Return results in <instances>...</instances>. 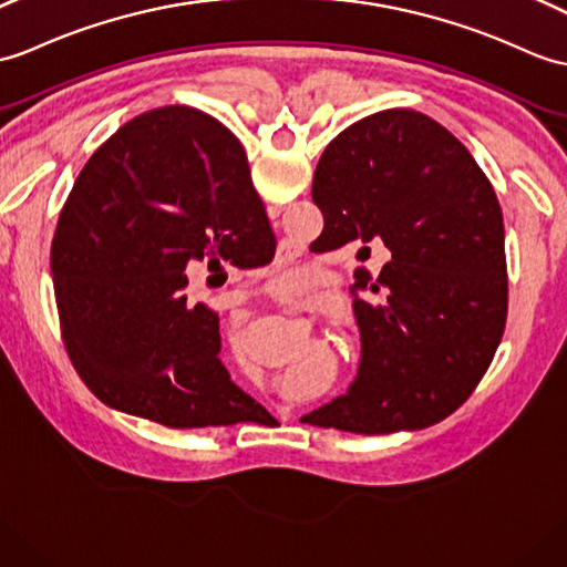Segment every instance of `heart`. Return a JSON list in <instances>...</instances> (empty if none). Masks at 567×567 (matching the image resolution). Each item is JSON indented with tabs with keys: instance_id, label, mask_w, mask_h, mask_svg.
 <instances>
[{
	"instance_id": "heart-1",
	"label": "heart",
	"mask_w": 567,
	"mask_h": 567,
	"mask_svg": "<svg viewBox=\"0 0 567 567\" xmlns=\"http://www.w3.org/2000/svg\"><path fill=\"white\" fill-rule=\"evenodd\" d=\"M299 282H301V275H297V272H295V275H289V278L285 280V285H289V287H297Z\"/></svg>"
}]
</instances>
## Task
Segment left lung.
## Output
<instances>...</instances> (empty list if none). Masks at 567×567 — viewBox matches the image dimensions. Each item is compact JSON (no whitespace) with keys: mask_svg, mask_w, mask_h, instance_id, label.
<instances>
[{"mask_svg":"<svg viewBox=\"0 0 567 567\" xmlns=\"http://www.w3.org/2000/svg\"><path fill=\"white\" fill-rule=\"evenodd\" d=\"M323 251L384 246L354 270L362 360L346 396L301 420L354 434L423 430L462 405L507 321L503 209L471 152L432 117L391 109L346 127L313 171Z\"/></svg>","mask_w":567,"mask_h":567,"instance_id":"8db88e82","label":"left lung"}]
</instances>
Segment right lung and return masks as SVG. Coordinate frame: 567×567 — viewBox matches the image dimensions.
<instances>
[{
  "label": "right lung",
  "mask_w": 567,
  "mask_h": 567,
  "mask_svg": "<svg viewBox=\"0 0 567 567\" xmlns=\"http://www.w3.org/2000/svg\"><path fill=\"white\" fill-rule=\"evenodd\" d=\"M275 236L246 152L188 105L142 113L76 176L50 251L62 340L99 401L190 430L258 403L219 360V316L188 301V266H248Z\"/></svg>",
  "instance_id": "obj_1"
}]
</instances>
